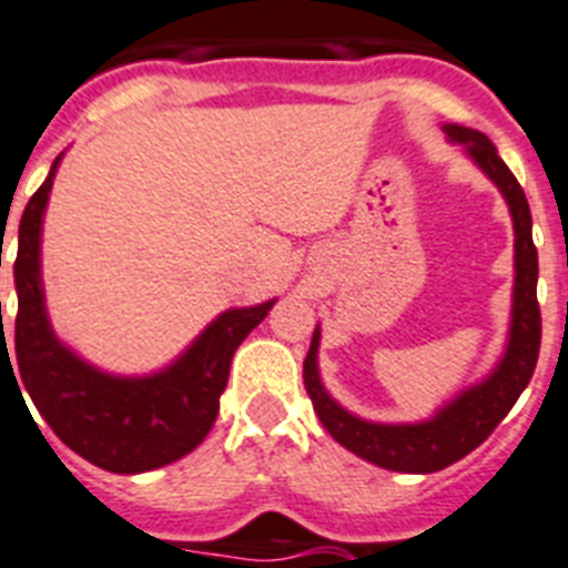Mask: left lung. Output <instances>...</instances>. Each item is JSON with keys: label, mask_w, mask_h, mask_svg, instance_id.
<instances>
[{"label": "left lung", "mask_w": 568, "mask_h": 568, "mask_svg": "<svg viewBox=\"0 0 568 568\" xmlns=\"http://www.w3.org/2000/svg\"><path fill=\"white\" fill-rule=\"evenodd\" d=\"M450 144H459L503 193L508 213L514 222V292H511V323H508V341L497 366L476 381L474 387H465L456 398L438 407L424 422L384 424L369 422L328 395L321 381L317 349H321V326L314 328L312 346L303 361V384L314 404V413L321 424L335 438L337 445L352 450L361 459L373 462L378 468L398 470V474H433L454 462L465 459L470 450L483 445L499 422L508 416V409L528 387L535 375L537 352H540V306H537V247L531 240V211H528L526 193L519 181L499 159L497 146L490 144L483 132L445 123L442 126Z\"/></svg>", "instance_id": "obj_1"}]
</instances>
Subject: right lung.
<instances>
[{
  "label": "right lung",
  "mask_w": 568,
  "mask_h": 568,
  "mask_svg": "<svg viewBox=\"0 0 568 568\" xmlns=\"http://www.w3.org/2000/svg\"><path fill=\"white\" fill-rule=\"evenodd\" d=\"M60 161L63 155H57L49 179L31 195L19 222L13 262L17 364H11L4 341L0 361H8L11 373L17 366V387L28 389L42 422L85 462L112 474L164 468L195 450L211 433L233 352L265 321L276 300L222 312L159 373L114 375L83 361L51 328L42 288V219Z\"/></svg>",
  "instance_id": "right-lung-1"
}]
</instances>
